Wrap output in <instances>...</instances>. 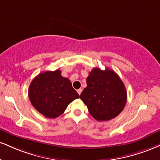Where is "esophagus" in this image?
Masks as SVG:
<instances>
[{
  "label": "esophagus",
  "instance_id": "34e87169",
  "mask_svg": "<svg viewBox=\"0 0 160 160\" xmlns=\"http://www.w3.org/2000/svg\"><path fill=\"white\" fill-rule=\"evenodd\" d=\"M82 91V88H79V89L77 90V92H78V93L79 94V95H80V94H81Z\"/></svg>",
  "mask_w": 160,
  "mask_h": 160
}]
</instances>
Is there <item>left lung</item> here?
Here are the masks:
<instances>
[{"mask_svg":"<svg viewBox=\"0 0 160 160\" xmlns=\"http://www.w3.org/2000/svg\"><path fill=\"white\" fill-rule=\"evenodd\" d=\"M87 86L80 99L87 106L90 115L98 122L115 118L127 103V91L123 82L114 71L95 68L86 78Z\"/></svg>","mask_w":160,"mask_h":160,"instance_id":"left-lung-1","label":"left lung"}]
</instances>
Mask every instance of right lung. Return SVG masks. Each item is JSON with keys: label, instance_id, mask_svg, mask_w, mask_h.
<instances>
[{"label": "right lung", "instance_id": "obj_1", "mask_svg": "<svg viewBox=\"0 0 160 160\" xmlns=\"http://www.w3.org/2000/svg\"><path fill=\"white\" fill-rule=\"evenodd\" d=\"M28 95L32 105L46 118H55L64 112L67 107L80 95L61 71L40 73L30 83Z\"/></svg>", "mask_w": 160, "mask_h": 160}]
</instances>
